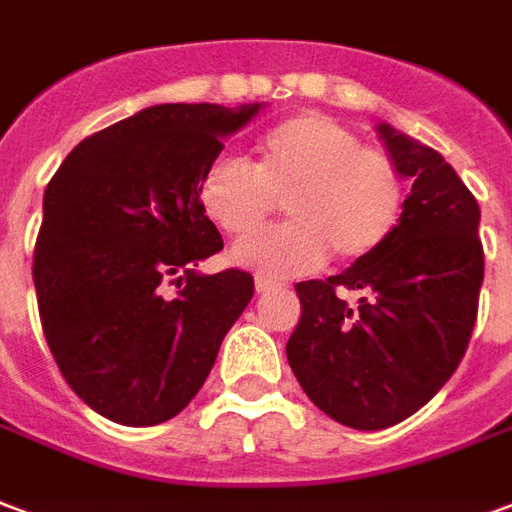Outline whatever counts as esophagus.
Segmentation results:
<instances>
[{
  "label": "esophagus",
  "instance_id": "1",
  "mask_svg": "<svg viewBox=\"0 0 512 512\" xmlns=\"http://www.w3.org/2000/svg\"><path fill=\"white\" fill-rule=\"evenodd\" d=\"M255 287H257V293H271V290H276L279 287V282L276 279H271V276H255Z\"/></svg>",
  "mask_w": 512,
  "mask_h": 512
}]
</instances>
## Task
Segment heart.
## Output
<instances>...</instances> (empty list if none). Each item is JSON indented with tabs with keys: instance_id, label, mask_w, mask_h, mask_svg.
<instances>
[{
	"instance_id": "1",
	"label": "heart",
	"mask_w": 512,
	"mask_h": 512,
	"mask_svg": "<svg viewBox=\"0 0 512 512\" xmlns=\"http://www.w3.org/2000/svg\"><path fill=\"white\" fill-rule=\"evenodd\" d=\"M255 154V165L222 154L198 187L203 214L236 238L255 233L285 200L290 222L233 246L236 266L274 279L317 271L328 255L352 266L399 225V168L331 116L298 113L257 140Z\"/></svg>"
}]
</instances>
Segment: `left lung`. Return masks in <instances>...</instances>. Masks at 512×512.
Segmentation results:
<instances>
[{
    "mask_svg": "<svg viewBox=\"0 0 512 512\" xmlns=\"http://www.w3.org/2000/svg\"><path fill=\"white\" fill-rule=\"evenodd\" d=\"M412 189L391 238L328 279L298 282L301 320L287 361L306 396L358 431L418 412L467 352L483 285L480 208L445 157L377 124ZM350 289L358 302L338 295Z\"/></svg>",
    "mask_w": 512,
    "mask_h": 512,
    "instance_id": "obj_1",
    "label": "left lung"
}]
</instances>
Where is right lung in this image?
<instances>
[{"label":"right lung","mask_w":512,"mask_h":512,"mask_svg":"<svg viewBox=\"0 0 512 512\" xmlns=\"http://www.w3.org/2000/svg\"><path fill=\"white\" fill-rule=\"evenodd\" d=\"M260 108H143L81 140L45 189L40 320L64 380L102 418L157 426L179 415L252 301L246 271H198L222 249L198 187L222 140ZM168 281L176 296L164 295Z\"/></svg>","instance_id":"obj_1"}]
</instances>
